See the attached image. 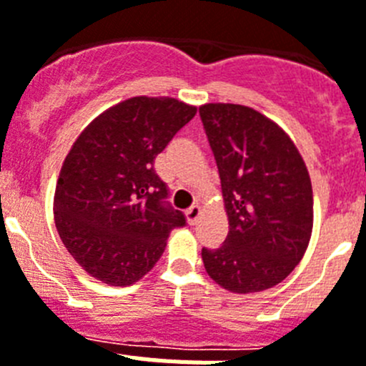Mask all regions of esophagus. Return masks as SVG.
Returning <instances> with one entry per match:
<instances>
[{"label":"esophagus","instance_id":"34e87169","mask_svg":"<svg viewBox=\"0 0 366 366\" xmlns=\"http://www.w3.org/2000/svg\"><path fill=\"white\" fill-rule=\"evenodd\" d=\"M199 216H202V209H199L198 205H192L189 211H187V219H189L190 225H196V222L199 219Z\"/></svg>","mask_w":366,"mask_h":366}]
</instances>
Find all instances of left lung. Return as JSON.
<instances>
[{"instance_id": "left-lung-1", "label": "left lung", "mask_w": 366, "mask_h": 366, "mask_svg": "<svg viewBox=\"0 0 366 366\" xmlns=\"http://www.w3.org/2000/svg\"><path fill=\"white\" fill-rule=\"evenodd\" d=\"M199 115L229 219L223 245L203 247V266L231 293L269 290L295 269L312 238L308 168L290 135L257 109L211 102Z\"/></svg>"}]
</instances>
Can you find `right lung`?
<instances>
[{
  "instance_id": "1",
  "label": "right lung",
  "mask_w": 366,
  "mask_h": 366,
  "mask_svg": "<svg viewBox=\"0 0 366 366\" xmlns=\"http://www.w3.org/2000/svg\"><path fill=\"white\" fill-rule=\"evenodd\" d=\"M170 97H132L76 137L54 190V225L74 262L108 286H130L155 266L183 212L163 205L155 155L196 115Z\"/></svg>"
}]
</instances>
